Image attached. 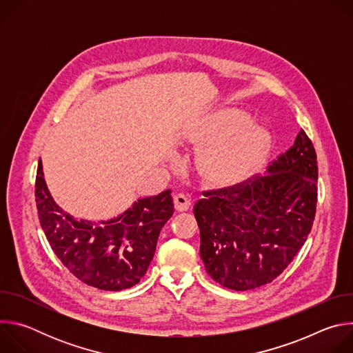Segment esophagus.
<instances>
[{"instance_id":"34e87169","label":"esophagus","mask_w":353,"mask_h":353,"mask_svg":"<svg viewBox=\"0 0 353 353\" xmlns=\"http://www.w3.org/2000/svg\"><path fill=\"white\" fill-rule=\"evenodd\" d=\"M173 201H174V208L179 212H184V211H187L191 207L190 196H187L184 194H176L173 196Z\"/></svg>"}]
</instances>
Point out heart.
I'll list each match as a JSON object with an SVG mask.
<instances>
[{"instance_id": "1", "label": "heart", "mask_w": 353, "mask_h": 353, "mask_svg": "<svg viewBox=\"0 0 353 353\" xmlns=\"http://www.w3.org/2000/svg\"><path fill=\"white\" fill-rule=\"evenodd\" d=\"M184 139L194 149H201L196 170L212 187L244 181L263 165L270 149L268 134L245 123V116L234 110H219L204 117Z\"/></svg>"}]
</instances>
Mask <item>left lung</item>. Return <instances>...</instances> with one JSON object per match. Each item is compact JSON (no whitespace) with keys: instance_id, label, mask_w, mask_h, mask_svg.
<instances>
[{"instance_id":"left-lung-1","label":"left lung","mask_w":353,"mask_h":353,"mask_svg":"<svg viewBox=\"0 0 353 353\" xmlns=\"http://www.w3.org/2000/svg\"><path fill=\"white\" fill-rule=\"evenodd\" d=\"M317 155L300 130L265 176L203 192L194 215L208 275L233 290L272 282L305 244L317 207Z\"/></svg>"}]
</instances>
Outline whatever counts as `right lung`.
Returning a JSON list of instances; mask_svg holds the SVG:
<instances>
[{"label": "right lung", "instance_id": "add662e5", "mask_svg": "<svg viewBox=\"0 0 353 353\" xmlns=\"http://www.w3.org/2000/svg\"><path fill=\"white\" fill-rule=\"evenodd\" d=\"M170 192L141 198L117 218L94 222L77 221L56 204L40 161L34 185L39 221L59 260L83 283L113 292L132 288L146 274L174 212Z\"/></svg>", "mask_w": 353, "mask_h": 353}]
</instances>
